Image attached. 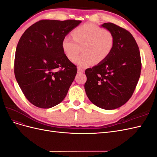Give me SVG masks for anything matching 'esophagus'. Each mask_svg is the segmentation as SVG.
<instances>
[{
	"instance_id": "esophagus-1",
	"label": "esophagus",
	"mask_w": 157,
	"mask_h": 157,
	"mask_svg": "<svg viewBox=\"0 0 157 157\" xmlns=\"http://www.w3.org/2000/svg\"><path fill=\"white\" fill-rule=\"evenodd\" d=\"M84 69H82V68H81V67H78V69H77V71H78V73H83L84 72Z\"/></svg>"
}]
</instances>
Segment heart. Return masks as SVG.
I'll use <instances>...</instances> for the list:
<instances>
[{
	"label": "heart",
	"instance_id": "heart-1",
	"mask_svg": "<svg viewBox=\"0 0 157 157\" xmlns=\"http://www.w3.org/2000/svg\"><path fill=\"white\" fill-rule=\"evenodd\" d=\"M73 39L66 36L61 42L65 55L69 60L76 57L82 48L83 54L74 60L79 67H86L96 61L101 63L110 56L114 46V36L108 29L91 23L76 27L71 33Z\"/></svg>",
	"mask_w": 157,
	"mask_h": 157
}]
</instances>
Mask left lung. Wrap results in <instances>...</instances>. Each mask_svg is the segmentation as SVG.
Instances as JSON below:
<instances>
[{
  "instance_id": "left-lung-1",
  "label": "left lung",
  "mask_w": 157,
  "mask_h": 157,
  "mask_svg": "<svg viewBox=\"0 0 157 157\" xmlns=\"http://www.w3.org/2000/svg\"><path fill=\"white\" fill-rule=\"evenodd\" d=\"M101 26L113 33L114 46L105 61L85 71L84 89L94 105L112 110L125 104L134 93L141 74V56L129 31L112 23Z\"/></svg>"
}]
</instances>
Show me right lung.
<instances>
[{
  "label": "right lung",
  "mask_w": 157,
  "mask_h": 157,
  "mask_svg": "<svg viewBox=\"0 0 157 157\" xmlns=\"http://www.w3.org/2000/svg\"><path fill=\"white\" fill-rule=\"evenodd\" d=\"M81 21L43 20L25 30L16 47L14 74L23 94L42 109L62 101L77 69L61 47L63 38Z\"/></svg>",
  "instance_id": "1"
}]
</instances>
